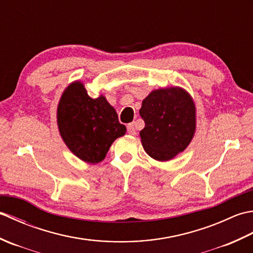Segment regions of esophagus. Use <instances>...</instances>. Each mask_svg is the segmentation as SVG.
<instances>
[{
  "label": "esophagus",
  "instance_id": "obj_1",
  "mask_svg": "<svg viewBox=\"0 0 253 253\" xmlns=\"http://www.w3.org/2000/svg\"><path fill=\"white\" fill-rule=\"evenodd\" d=\"M127 131L129 135H136V128H135V124L130 123L127 125Z\"/></svg>",
  "mask_w": 253,
  "mask_h": 253
}]
</instances>
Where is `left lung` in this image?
I'll list each match as a JSON object with an SVG mask.
<instances>
[{
    "mask_svg": "<svg viewBox=\"0 0 253 253\" xmlns=\"http://www.w3.org/2000/svg\"><path fill=\"white\" fill-rule=\"evenodd\" d=\"M140 131L146 152L158 161H169L190 143L196 129L195 104L180 88L154 90L142 101Z\"/></svg>",
    "mask_w": 253,
    "mask_h": 253,
    "instance_id": "left-lung-1",
    "label": "left lung"
}]
</instances>
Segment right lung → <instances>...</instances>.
Returning a JSON list of instances; mask_svg holds the SVG:
<instances>
[{"label":"right lung","instance_id":"add662e5","mask_svg":"<svg viewBox=\"0 0 253 253\" xmlns=\"http://www.w3.org/2000/svg\"><path fill=\"white\" fill-rule=\"evenodd\" d=\"M57 125L64 142L79 159L99 163L126 127L104 96L90 98L79 82L68 85L57 107Z\"/></svg>","mask_w":253,"mask_h":253}]
</instances>
